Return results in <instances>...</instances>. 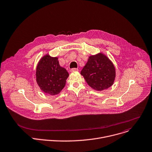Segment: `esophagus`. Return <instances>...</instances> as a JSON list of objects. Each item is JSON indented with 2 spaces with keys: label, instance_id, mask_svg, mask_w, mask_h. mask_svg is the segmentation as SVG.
<instances>
[{
  "label": "esophagus",
  "instance_id": "34e87169",
  "mask_svg": "<svg viewBox=\"0 0 152 152\" xmlns=\"http://www.w3.org/2000/svg\"><path fill=\"white\" fill-rule=\"evenodd\" d=\"M78 69H76V68H73L72 69H70V72H75V71H78Z\"/></svg>",
  "mask_w": 152,
  "mask_h": 152
}]
</instances>
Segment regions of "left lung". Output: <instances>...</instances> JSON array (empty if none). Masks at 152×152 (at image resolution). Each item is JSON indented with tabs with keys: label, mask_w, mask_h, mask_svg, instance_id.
Segmentation results:
<instances>
[{
	"label": "left lung",
	"mask_w": 152,
	"mask_h": 152,
	"mask_svg": "<svg viewBox=\"0 0 152 152\" xmlns=\"http://www.w3.org/2000/svg\"><path fill=\"white\" fill-rule=\"evenodd\" d=\"M80 74L89 86L101 91L113 84L116 71L114 65L107 57L99 53L89 57Z\"/></svg>",
	"instance_id": "8db88e82"
}]
</instances>
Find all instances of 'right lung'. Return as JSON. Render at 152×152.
Instances as JSON below:
<instances>
[{"mask_svg": "<svg viewBox=\"0 0 152 152\" xmlns=\"http://www.w3.org/2000/svg\"><path fill=\"white\" fill-rule=\"evenodd\" d=\"M66 69L61 67L57 57L49 55L43 57L36 68V82L44 92L54 95L59 94L66 85L69 77Z\"/></svg>", "mask_w": 152, "mask_h": 152, "instance_id": "obj_1", "label": "right lung"}]
</instances>
